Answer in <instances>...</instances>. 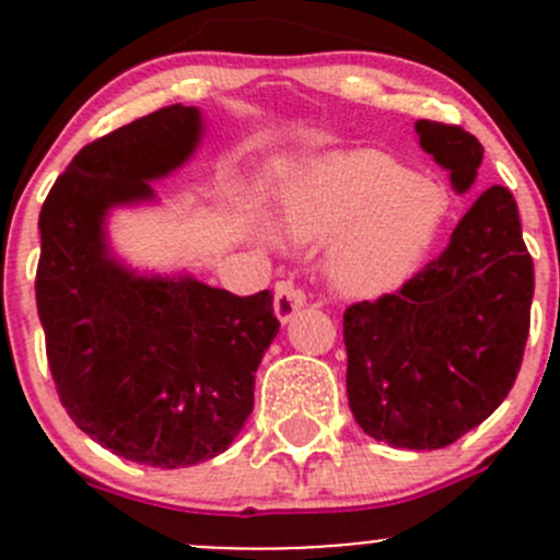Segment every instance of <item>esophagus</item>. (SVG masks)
<instances>
[{
	"label": "esophagus",
	"mask_w": 560,
	"mask_h": 560,
	"mask_svg": "<svg viewBox=\"0 0 560 560\" xmlns=\"http://www.w3.org/2000/svg\"><path fill=\"white\" fill-rule=\"evenodd\" d=\"M306 306V295L298 290L292 281H281L276 284V298H273V312L279 316L281 325H287L290 319H295V314Z\"/></svg>",
	"instance_id": "34e87169"
}]
</instances>
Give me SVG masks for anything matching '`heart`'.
Masks as SVG:
<instances>
[{"mask_svg":"<svg viewBox=\"0 0 560 560\" xmlns=\"http://www.w3.org/2000/svg\"><path fill=\"white\" fill-rule=\"evenodd\" d=\"M447 217V195L374 149L336 151L292 175L276 208L290 244L325 246L327 284L354 301L404 287L431 252Z\"/></svg>","mask_w":560,"mask_h":560,"instance_id":"obj_1","label":"heart"}]
</instances>
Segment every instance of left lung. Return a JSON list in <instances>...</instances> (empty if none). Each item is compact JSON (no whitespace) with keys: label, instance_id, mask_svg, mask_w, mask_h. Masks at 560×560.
Instances as JSON below:
<instances>
[{"label":"left lung","instance_id":"obj_1","mask_svg":"<svg viewBox=\"0 0 560 560\" xmlns=\"http://www.w3.org/2000/svg\"><path fill=\"white\" fill-rule=\"evenodd\" d=\"M415 132L466 195L482 143L425 118ZM530 298L534 259L517 202L506 186H490L415 279L343 312L347 395L358 425L389 447L442 450L488 420L521 371Z\"/></svg>","mask_w":560,"mask_h":560}]
</instances>
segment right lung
<instances>
[{
    "mask_svg": "<svg viewBox=\"0 0 560 560\" xmlns=\"http://www.w3.org/2000/svg\"><path fill=\"white\" fill-rule=\"evenodd\" d=\"M200 107L171 105L75 154L39 211L37 314L61 406L105 450L154 468L211 460L244 431L279 332L270 290L238 298L191 273L129 268L116 208L151 206L195 156Z\"/></svg>",
    "mask_w": 560,
    "mask_h": 560,
    "instance_id": "right-lung-1",
    "label": "right lung"
}]
</instances>
